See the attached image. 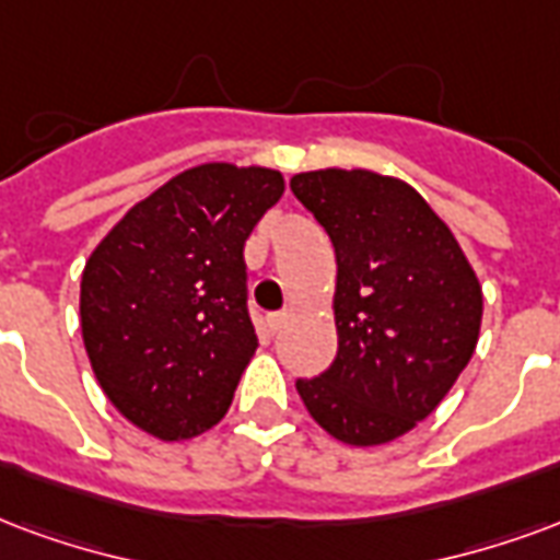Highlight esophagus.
Returning <instances> with one entry per match:
<instances>
[{
    "instance_id": "obj_1",
    "label": "esophagus",
    "mask_w": 560,
    "mask_h": 560,
    "mask_svg": "<svg viewBox=\"0 0 560 560\" xmlns=\"http://www.w3.org/2000/svg\"><path fill=\"white\" fill-rule=\"evenodd\" d=\"M284 323H288V314H284V312L267 314V329H269V332H272V335L281 332V326H284Z\"/></svg>"
}]
</instances>
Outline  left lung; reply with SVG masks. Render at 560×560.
<instances>
[{"mask_svg": "<svg viewBox=\"0 0 560 560\" xmlns=\"http://www.w3.org/2000/svg\"><path fill=\"white\" fill-rule=\"evenodd\" d=\"M338 260V355L296 380L302 404L347 445H385L433 412L469 364L480 332L478 276L416 189L368 168L291 177Z\"/></svg>", "mask_w": 560, "mask_h": 560, "instance_id": "obj_1", "label": "left lung"}]
</instances>
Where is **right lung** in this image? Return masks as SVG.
Segmentation results:
<instances>
[{
    "mask_svg": "<svg viewBox=\"0 0 560 560\" xmlns=\"http://www.w3.org/2000/svg\"><path fill=\"white\" fill-rule=\"evenodd\" d=\"M281 192V172L260 165L186 168L85 260V353L112 407L144 433L192 439L231 407L258 350L243 246Z\"/></svg>",
    "mask_w": 560,
    "mask_h": 560,
    "instance_id": "1",
    "label": "right lung"
}]
</instances>
